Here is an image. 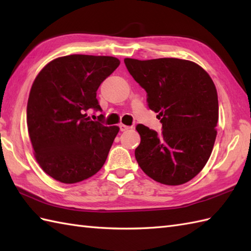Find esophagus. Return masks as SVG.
<instances>
[{
  "instance_id": "1",
  "label": "esophagus",
  "mask_w": 251,
  "mask_h": 251,
  "mask_svg": "<svg viewBox=\"0 0 251 251\" xmlns=\"http://www.w3.org/2000/svg\"><path fill=\"white\" fill-rule=\"evenodd\" d=\"M129 128H130L129 126H126L124 124H120V130L121 131H126V130H128Z\"/></svg>"
}]
</instances>
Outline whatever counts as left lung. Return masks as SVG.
Wrapping results in <instances>:
<instances>
[{
  "instance_id": "obj_1",
  "label": "left lung",
  "mask_w": 251,
  "mask_h": 251,
  "mask_svg": "<svg viewBox=\"0 0 251 251\" xmlns=\"http://www.w3.org/2000/svg\"><path fill=\"white\" fill-rule=\"evenodd\" d=\"M124 62L162 123L159 134L136 126L141 137L135 150L138 164L159 183L188 182L204 168L215 145L219 104L214 82L199 65L178 58Z\"/></svg>"
}]
</instances>
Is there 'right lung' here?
<instances>
[{"label":"right lung","instance_id":"add662e5","mask_svg":"<svg viewBox=\"0 0 251 251\" xmlns=\"http://www.w3.org/2000/svg\"><path fill=\"white\" fill-rule=\"evenodd\" d=\"M120 66L109 56L70 55L57 58L32 85L26 124L35 158L44 172L62 183H76L103 166L120 128L87 116L102 111L97 90Z\"/></svg>","mask_w":251,"mask_h":251}]
</instances>
